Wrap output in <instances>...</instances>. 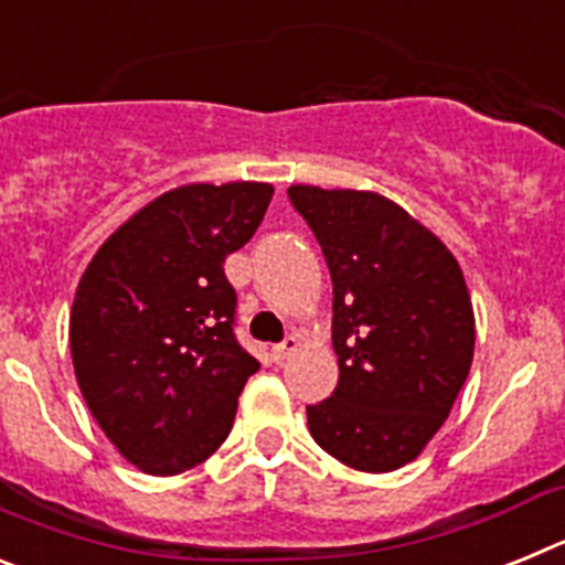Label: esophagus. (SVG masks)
<instances>
[{"label": "esophagus", "mask_w": 565, "mask_h": 565, "mask_svg": "<svg viewBox=\"0 0 565 565\" xmlns=\"http://www.w3.org/2000/svg\"><path fill=\"white\" fill-rule=\"evenodd\" d=\"M297 348H299V339L297 337H286L282 342L274 344V348H271L274 362H282V359H288L294 351H297Z\"/></svg>", "instance_id": "esophagus-1"}]
</instances>
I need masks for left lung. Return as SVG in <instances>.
<instances>
[{"label": "left lung", "mask_w": 565, "mask_h": 565, "mask_svg": "<svg viewBox=\"0 0 565 565\" xmlns=\"http://www.w3.org/2000/svg\"><path fill=\"white\" fill-rule=\"evenodd\" d=\"M333 282L339 384L308 404L313 441L362 472L411 463L450 416L476 348L456 257L398 203L356 189L291 186Z\"/></svg>", "instance_id": "obj_1"}]
</instances>
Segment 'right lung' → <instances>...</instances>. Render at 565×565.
Returning <instances> with one entry per match:
<instances>
[{
    "label": "right lung",
    "instance_id": "obj_1",
    "mask_svg": "<svg viewBox=\"0 0 565 565\" xmlns=\"http://www.w3.org/2000/svg\"><path fill=\"white\" fill-rule=\"evenodd\" d=\"M274 186L189 183L135 212L89 259L70 311L78 387L104 436L149 476L206 461L259 362L234 337L223 263Z\"/></svg>",
    "mask_w": 565,
    "mask_h": 565
}]
</instances>
